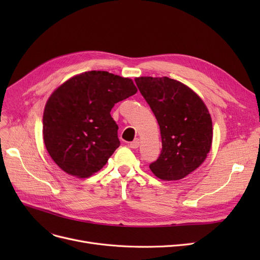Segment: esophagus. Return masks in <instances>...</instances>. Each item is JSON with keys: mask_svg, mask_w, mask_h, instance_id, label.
<instances>
[{"mask_svg": "<svg viewBox=\"0 0 260 260\" xmlns=\"http://www.w3.org/2000/svg\"><path fill=\"white\" fill-rule=\"evenodd\" d=\"M140 145V140L138 138H136L133 142L129 143V147L131 148H138Z\"/></svg>", "mask_w": 260, "mask_h": 260, "instance_id": "esophagus-1", "label": "esophagus"}]
</instances>
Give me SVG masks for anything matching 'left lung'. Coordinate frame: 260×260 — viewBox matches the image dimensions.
I'll list each match as a JSON object with an SVG mask.
<instances>
[{"label":"left lung","mask_w":260,"mask_h":260,"mask_svg":"<svg viewBox=\"0 0 260 260\" xmlns=\"http://www.w3.org/2000/svg\"><path fill=\"white\" fill-rule=\"evenodd\" d=\"M158 121L162 149L149 169L161 180H180L211 151L213 123L207 105L181 82L168 77L135 78Z\"/></svg>","instance_id":"obj_1"}]
</instances>
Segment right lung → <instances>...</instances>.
I'll return each instance as SVG.
<instances>
[{
  "mask_svg": "<svg viewBox=\"0 0 260 260\" xmlns=\"http://www.w3.org/2000/svg\"><path fill=\"white\" fill-rule=\"evenodd\" d=\"M136 92L132 79L101 71L76 75L54 89L44 108L43 139L56 165L77 178L100 171L120 145L112 108Z\"/></svg>",
  "mask_w": 260,
  "mask_h": 260,
  "instance_id": "add662e5",
  "label": "right lung"
}]
</instances>
